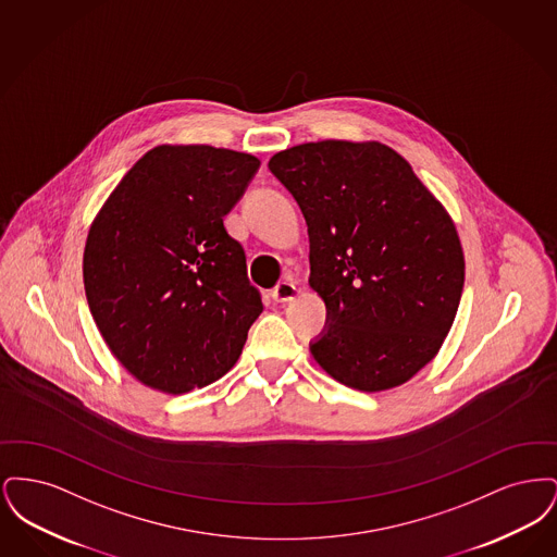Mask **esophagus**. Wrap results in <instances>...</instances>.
<instances>
[{"label": "esophagus", "mask_w": 557, "mask_h": 557, "mask_svg": "<svg viewBox=\"0 0 557 557\" xmlns=\"http://www.w3.org/2000/svg\"><path fill=\"white\" fill-rule=\"evenodd\" d=\"M296 286L290 284V282H282V284H277L273 292H271V296H273V300L275 302H288L292 300L294 296H296Z\"/></svg>", "instance_id": "obj_1"}]
</instances>
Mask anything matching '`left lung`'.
<instances>
[{
    "mask_svg": "<svg viewBox=\"0 0 557 557\" xmlns=\"http://www.w3.org/2000/svg\"><path fill=\"white\" fill-rule=\"evenodd\" d=\"M269 171L309 227V284L325 302L311 343L341 384L377 393L434 359L463 290V250L449 214L393 148L311 141Z\"/></svg>",
    "mask_w": 557,
    "mask_h": 557,
    "instance_id": "left-lung-1",
    "label": "left lung"
}]
</instances>
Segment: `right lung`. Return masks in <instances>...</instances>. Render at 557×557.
<instances>
[{
	"instance_id": "1",
	"label": "right lung",
	"mask_w": 557,
	"mask_h": 557,
	"mask_svg": "<svg viewBox=\"0 0 557 557\" xmlns=\"http://www.w3.org/2000/svg\"><path fill=\"white\" fill-rule=\"evenodd\" d=\"M261 160L159 146L133 164L89 227L83 282L112 355L169 395L234 368L263 302L223 225Z\"/></svg>"
}]
</instances>
